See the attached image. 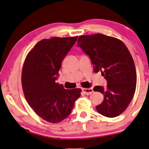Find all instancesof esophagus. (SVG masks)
<instances>
[{
	"mask_svg": "<svg viewBox=\"0 0 149 149\" xmlns=\"http://www.w3.org/2000/svg\"><path fill=\"white\" fill-rule=\"evenodd\" d=\"M82 91L84 93L85 95H89L93 92V89L92 88H82Z\"/></svg>",
	"mask_w": 149,
	"mask_h": 149,
	"instance_id": "obj_1",
	"label": "esophagus"
}]
</instances>
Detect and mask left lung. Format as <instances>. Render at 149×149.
<instances>
[{
    "label": "left lung",
    "instance_id": "left-lung-1",
    "mask_svg": "<svg viewBox=\"0 0 149 149\" xmlns=\"http://www.w3.org/2000/svg\"><path fill=\"white\" fill-rule=\"evenodd\" d=\"M77 45L91 58L94 72L101 71L107 81L106 88H93L104 95L97 110L106 117L118 116L127 108L136 87V67L127 47L119 39L100 33L80 36Z\"/></svg>",
    "mask_w": 149,
    "mask_h": 149
}]
</instances>
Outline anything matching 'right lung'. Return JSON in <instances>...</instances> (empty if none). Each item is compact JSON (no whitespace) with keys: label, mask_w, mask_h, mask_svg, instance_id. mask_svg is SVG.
I'll return each mask as SVG.
<instances>
[{"label":"right lung","mask_w":149,"mask_h":149,"mask_svg":"<svg viewBox=\"0 0 149 149\" xmlns=\"http://www.w3.org/2000/svg\"><path fill=\"white\" fill-rule=\"evenodd\" d=\"M78 36L43 39L26 58L22 73V88L29 106L43 119L56 123L70 114L81 89H65L56 82L61 65Z\"/></svg>","instance_id":"1"}]
</instances>
